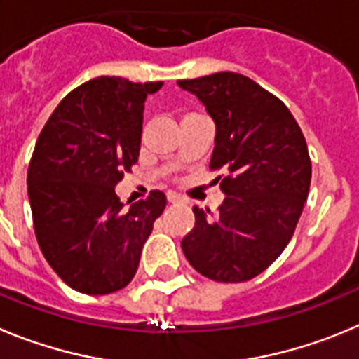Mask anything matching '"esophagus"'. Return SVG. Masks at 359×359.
<instances>
[{
  "label": "esophagus",
  "instance_id": "1",
  "mask_svg": "<svg viewBox=\"0 0 359 359\" xmlns=\"http://www.w3.org/2000/svg\"><path fill=\"white\" fill-rule=\"evenodd\" d=\"M168 202L170 203H187V200H186V196L179 195V193L170 191L168 193Z\"/></svg>",
  "mask_w": 359,
  "mask_h": 359
}]
</instances>
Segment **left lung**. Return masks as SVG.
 <instances>
[{
	"label": "left lung",
	"instance_id": "obj_1",
	"mask_svg": "<svg viewBox=\"0 0 359 359\" xmlns=\"http://www.w3.org/2000/svg\"><path fill=\"white\" fill-rule=\"evenodd\" d=\"M179 87L202 102L216 125L211 170H224L216 215L193 208L182 250L196 272L243 283L266 270L295 232L308 198L311 161L288 107L248 76L222 71Z\"/></svg>",
	"mask_w": 359,
	"mask_h": 359
}]
</instances>
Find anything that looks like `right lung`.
I'll list each match as a JSON object with an SVG mask.
<instances>
[{"mask_svg": "<svg viewBox=\"0 0 359 359\" xmlns=\"http://www.w3.org/2000/svg\"><path fill=\"white\" fill-rule=\"evenodd\" d=\"M161 87L93 79L57 105L39 134L27 177L35 236L55 273L76 292L125 288L166 208L163 191L128 209L114 191L140 157L144 100Z\"/></svg>", "mask_w": 359, "mask_h": 359, "instance_id": "obj_1", "label": "right lung"}]
</instances>
